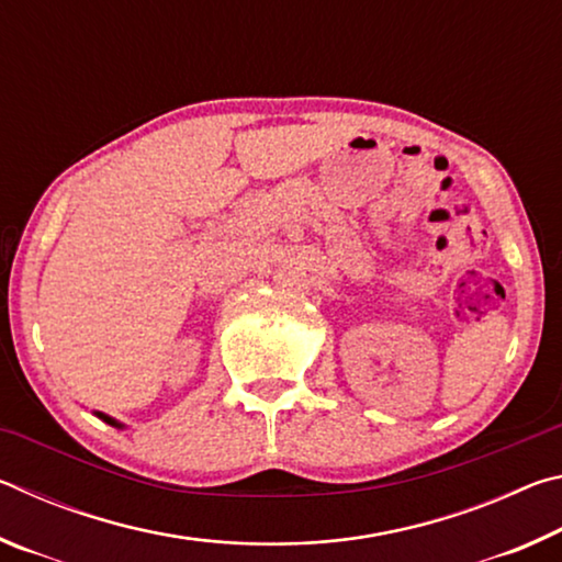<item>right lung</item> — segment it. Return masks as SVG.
I'll return each mask as SVG.
<instances>
[{"mask_svg": "<svg viewBox=\"0 0 562 562\" xmlns=\"http://www.w3.org/2000/svg\"><path fill=\"white\" fill-rule=\"evenodd\" d=\"M97 416H101V418H103V422H106V424H111V426H119V429H123V424H119V422H116V418H111V416H106V414H101V412H97Z\"/></svg>", "mask_w": 562, "mask_h": 562, "instance_id": "add662e5", "label": "right lung"}]
</instances>
